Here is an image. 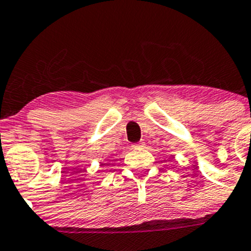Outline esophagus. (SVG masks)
I'll use <instances>...</instances> for the list:
<instances>
[{"label": "esophagus", "mask_w": 251, "mask_h": 251, "mask_svg": "<svg viewBox=\"0 0 251 251\" xmlns=\"http://www.w3.org/2000/svg\"><path fill=\"white\" fill-rule=\"evenodd\" d=\"M144 145H145L144 141H140V143H138V144H134L133 147L134 149H139V147H144Z\"/></svg>", "instance_id": "34e87169"}]
</instances>
